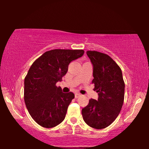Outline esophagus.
Here are the masks:
<instances>
[{"mask_svg":"<svg viewBox=\"0 0 149 149\" xmlns=\"http://www.w3.org/2000/svg\"><path fill=\"white\" fill-rule=\"evenodd\" d=\"M81 95V94H80V93H75V95H74V97H75V98H78V97H79Z\"/></svg>","mask_w":149,"mask_h":149,"instance_id":"34e87169","label":"esophagus"}]
</instances>
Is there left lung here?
<instances>
[{"mask_svg":"<svg viewBox=\"0 0 149 149\" xmlns=\"http://www.w3.org/2000/svg\"><path fill=\"white\" fill-rule=\"evenodd\" d=\"M93 65V90L98 94L97 100L90 99L82 109L85 123L95 129H104L116 119L124 101L125 83L120 67L107 54L87 51Z\"/></svg>","mask_w":149,"mask_h":149,"instance_id":"left-lung-1","label":"left lung"}]
</instances>
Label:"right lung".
Here are the masks:
<instances>
[{
    "mask_svg": "<svg viewBox=\"0 0 149 149\" xmlns=\"http://www.w3.org/2000/svg\"><path fill=\"white\" fill-rule=\"evenodd\" d=\"M83 54V49H53L44 53L30 66L24 79V102L38 125L51 128L64 121L74 94L63 93L56 83L66 74L69 64Z\"/></svg>",
    "mask_w": 149,
    "mask_h": 149,
    "instance_id": "1",
    "label": "right lung"
}]
</instances>
